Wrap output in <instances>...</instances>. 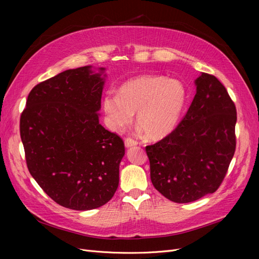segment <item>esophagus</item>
Instances as JSON below:
<instances>
[{"mask_svg": "<svg viewBox=\"0 0 259 259\" xmlns=\"http://www.w3.org/2000/svg\"><path fill=\"white\" fill-rule=\"evenodd\" d=\"M124 144H125V147L126 148H130V147H133V146H136L137 145V142L135 139H133V138H125V140H124Z\"/></svg>", "mask_w": 259, "mask_h": 259, "instance_id": "esophagus-1", "label": "esophagus"}]
</instances>
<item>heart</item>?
I'll list each match as a JSON object with an SVG mask.
<instances>
[{
	"mask_svg": "<svg viewBox=\"0 0 259 259\" xmlns=\"http://www.w3.org/2000/svg\"><path fill=\"white\" fill-rule=\"evenodd\" d=\"M187 99L185 85L159 75H142L124 82L117 95L107 94L103 109L110 130L121 132L132 123L134 113L146 136L159 140L176 127Z\"/></svg>",
	"mask_w": 259,
	"mask_h": 259,
	"instance_id": "heart-1",
	"label": "heart"
}]
</instances>
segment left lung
Masks as SVG:
<instances>
[{
    "mask_svg": "<svg viewBox=\"0 0 259 259\" xmlns=\"http://www.w3.org/2000/svg\"><path fill=\"white\" fill-rule=\"evenodd\" d=\"M197 93L177 127L147 146L150 177L166 199L189 203L215 192L236 151L237 109L216 76L201 73Z\"/></svg>",
    "mask_w": 259,
    "mask_h": 259,
    "instance_id": "1",
    "label": "left lung"
}]
</instances>
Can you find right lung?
<instances>
[{
  "label": "right lung",
  "mask_w": 259,
  "mask_h": 259,
  "mask_svg": "<svg viewBox=\"0 0 259 259\" xmlns=\"http://www.w3.org/2000/svg\"><path fill=\"white\" fill-rule=\"evenodd\" d=\"M70 69L31 90L20 116L27 166L57 204L90 210L110 201L125 153L120 136L99 124L105 77ZM106 76V75H104Z\"/></svg>",
  "instance_id": "1"
}]
</instances>
